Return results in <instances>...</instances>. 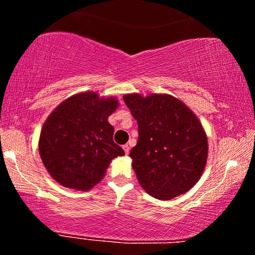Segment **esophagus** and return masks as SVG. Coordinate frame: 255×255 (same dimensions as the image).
<instances>
[{"instance_id": "esophagus-1", "label": "esophagus", "mask_w": 255, "mask_h": 255, "mask_svg": "<svg viewBox=\"0 0 255 255\" xmlns=\"http://www.w3.org/2000/svg\"><path fill=\"white\" fill-rule=\"evenodd\" d=\"M123 148H124V150H125V154L128 155V154H129V146L126 144V145L123 146Z\"/></svg>"}]
</instances>
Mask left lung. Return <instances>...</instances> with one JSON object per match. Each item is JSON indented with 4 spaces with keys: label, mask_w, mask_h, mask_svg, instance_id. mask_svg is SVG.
Here are the masks:
<instances>
[{
    "label": "left lung",
    "mask_w": 255,
    "mask_h": 255,
    "mask_svg": "<svg viewBox=\"0 0 255 255\" xmlns=\"http://www.w3.org/2000/svg\"><path fill=\"white\" fill-rule=\"evenodd\" d=\"M124 101L138 125V140L129 156L141 188L159 200L189 191L208 156L207 135L197 116L170 94H125Z\"/></svg>",
    "instance_id": "left-lung-1"
}]
</instances>
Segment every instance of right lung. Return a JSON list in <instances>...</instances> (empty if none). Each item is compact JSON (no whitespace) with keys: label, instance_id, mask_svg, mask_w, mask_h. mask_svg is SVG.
<instances>
[{"label":"right lung","instance_id":"1","mask_svg":"<svg viewBox=\"0 0 255 255\" xmlns=\"http://www.w3.org/2000/svg\"><path fill=\"white\" fill-rule=\"evenodd\" d=\"M118 107L117 98L86 91L55 108L41 128L38 147L56 182L90 190L103 179L112 159L125 155L114 141L115 128L108 122Z\"/></svg>","mask_w":255,"mask_h":255}]
</instances>
